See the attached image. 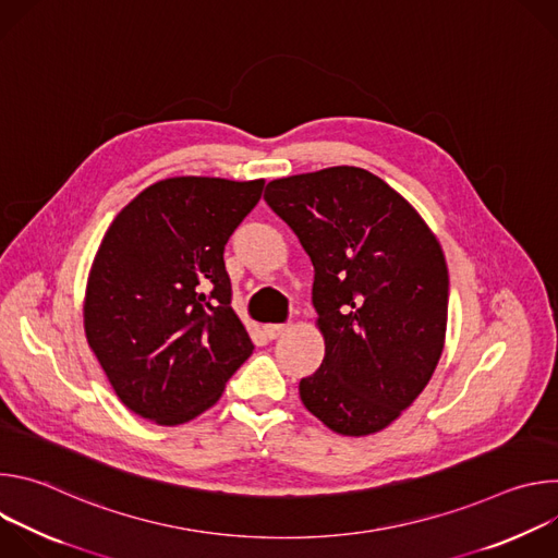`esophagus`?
I'll list each match as a JSON object with an SVG mask.
<instances>
[{
    "label": "esophagus",
    "mask_w": 558,
    "mask_h": 558,
    "mask_svg": "<svg viewBox=\"0 0 558 558\" xmlns=\"http://www.w3.org/2000/svg\"><path fill=\"white\" fill-rule=\"evenodd\" d=\"M263 331H265V336L269 340H276V338H280L287 331V325H265Z\"/></svg>",
    "instance_id": "obj_1"
}]
</instances>
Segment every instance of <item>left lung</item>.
<instances>
[{"label":"left lung","instance_id":"left-lung-1","mask_svg":"<svg viewBox=\"0 0 558 558\" xmlns=\"http://www.w3.org/2000/svg\"><path fill=\"white\" fill-rule=\"evenodd\" d=\"M267 205L313 265L325 360L302 404L362 437L402 415L430 381L448 320V267L422 216L375 174L329 168L271 181Z\"/></svg>","mask_w":558,"mask_h":558}]
</instances>
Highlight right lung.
I'll return each mask as SVG.
<instances>
[{"instance_id": "obj_1", "label": "right lung", "mask_w": 558, "mask_h": 558, "mask_svg": "<svg viewBox=\"0 0 558 558\" xmlns=\"http://www.w3.org/2000/svg\"><path fill=\"white\" fill-rule=\"evenodd\" d=\"M265 181L166 179L125 205L95 256L84 325L121 402L163 426L218 402L254 344L231 308L225 245Z\"/></svg>"}]
</instances>
